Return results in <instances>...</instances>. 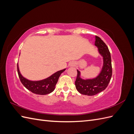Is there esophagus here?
<instances>
[{
	"mask_svg": "<svg viewBox=\"0 0 134 134\" xmlns=\"http://www.w3.org/2000/svg\"><path fill=\"white\" fill-rule=\"evenodd\" d=\"M71 66H75V64H74V63H71Z\"/></svg>",
	"mask_w": 134,
	"mask_h": 134,
	"instance_id": "1",
	"label": "esophagus"
}]
</instances>
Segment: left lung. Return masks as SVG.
Here are the masks:
<instances>
[{
	"instance_id": "obj_1",
	"label": "left lung",
	"mask_w": 134,
	"mask_h": 134,
	"mask_svg": "<svg viewBox=\"0 0 134 134\" xmlns=\"http://www.w3.org/2000/svg\"><path fill=\"white\" fill-rule=\"evenodd\" d=\"M94 44L98 47L99 54L103 56V65L99 75L92 79L84 80L80 78V71L77 70L75 87L77 91L84 95L94 96L104 90L110 82L112 74L111 54L108 47L97 36Z\"/></svg>"
}]
</instances>
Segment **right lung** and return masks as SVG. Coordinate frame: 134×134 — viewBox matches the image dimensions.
Wrapping results in <instances>:
<instances>
[{
	"label": "right lung",
	"instance_id": "1",
	"mask_svg": "<svg viewBox=\"0 0 134 134\" xmlns=\"http://www.w3.org/2000/svg\"><path fill=\"white\" fill-rule=\"evenodd\" d=\"M65 70V69L58 71L48 78L39 81H31L23 77L19 70L17 64V71L19 78L22 84L28 90L36 94L45 95L53 92L61 74Z\"/></svg>",
	"mask_w": 134,
	"mask_h": 134
}]
</instances>
